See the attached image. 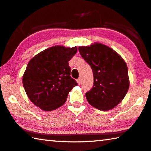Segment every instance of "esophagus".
<instances>
[{"label": "esophagus", "mask_w": 151, "mask_h": 151, "mask_svg": "<svg viewBox=\"0 0 151 151\" xmlns=\"http://www.w3.org/2000/svg\"><path fill=\"white\" fill-rule=\"evenodd\" d=\"M76 82H77L78 85H81V78H78V79H76Z\"/></svg>", "instance_id": "esophagus-1"}]
</instances>
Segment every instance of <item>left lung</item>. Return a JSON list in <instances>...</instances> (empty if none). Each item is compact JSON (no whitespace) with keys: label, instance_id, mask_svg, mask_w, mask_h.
<instances>
[{"label":"left lung","instance_id":"left-lung-1","mask_svg":"<svg viewBox=\"0 0 151 151\" xmlns=\"http://www.w3.org/2000/svg\"><path fill=\"white\" fill-rule=\"evenodd\" d=\"M81 57L91 66L94 85L86 94L91 105L102 111L117 106L129 88L127 65L120 55L101 43L78 47Z\"/></svg>","mask_w":151,"mask_h":151}]
</instances>
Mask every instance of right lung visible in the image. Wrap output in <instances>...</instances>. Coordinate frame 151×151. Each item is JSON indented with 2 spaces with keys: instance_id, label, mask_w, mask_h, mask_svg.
<instances>
[{
  "instance_id": "right-lung-1",
  "label": "right lung",
  "mask_w": 151,
  "mask_h": 151,
  "mask_svg": "<svg viewBox=\"0 0 151 151\" xmlns=\"http://www.w3.org/2000/svg\"><path fill=\"white\" fill-rule=\"evenodd\" d=\"M77 47L55 46L40 52L29 61L22 76L27 96L34 105L50 111L62 106L77 83L70 76L68 61Z\"/></svg>"
}]
</instances>
